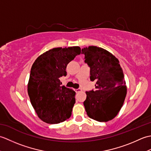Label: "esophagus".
Returning <instances> with one entry per match:
<instances>
[{
    "instance_id": "1",
    "label": "esophagus",
    "mask_w": 151,
    "mask_h": 151,
    "mask_svg": "<svg viewBox=\"0 0 151 151\" xmlns=\"http://www.w3.org/2000/svg\"><path fill=\"white\" fill-rule=\"evenodd\" d=\"M75 91L76 93H79V92H81L82 91V89H81V88L76 89H75Z\"/></svg>"
}]
</instances>
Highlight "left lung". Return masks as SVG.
Wrapping results in <instances>:
<instances>
[{"label": "left lung", "instance_id": "obj_1", "mask_svg": "<svg viewBox=\"0 0 151 151\" xmlns=\"http://www.w3.org/2000/svg\"><path fill=\"white\" fill-rule=\"evenodd\" d=\"M82 54L90 68L91 81H96V89L86 92V113L95 121H110L121 110L127 95L119 62L110 52L96 46L84 48Z\"/></svg>", "mask_w": 151, "mask_h": 151}]
</instances>
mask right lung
<instances>
[{"mask_svg": "<svg viewBox=\"0 0 151 151\" xmlns=\"http://www.w3.org/2000/svg\"><path fill=\"white\" fill-rule=\"evenodd\" d=\"M81 53L79 47L54 48L32 66L28 93L38 117L47 123H62L71 115L76 93L61 86L60 78L67 75V64Z\"/></svg>", "mask_w": 151, "mask_h": 151, "instance_id": "obj_1", "label": "right lung"}]
</instances>
